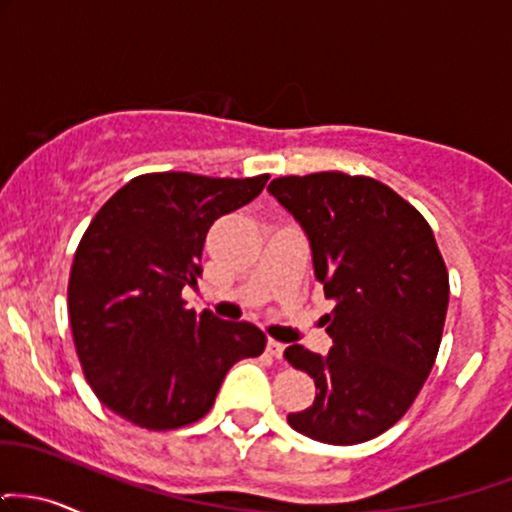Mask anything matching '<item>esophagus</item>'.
Segmentation results:
<instances>
[{
  "label": "esophagus",
  "mask_w": 512,
  "mask_h": 512,
  "mask_svg": "<svg viewBox=\"0 0 512 512\" xmlns=\"http://www.w3.org/2000/svg\"><path fill=\"white\" fill-rule=\"evenodd\" d=\"M283 350H286V346H283V343L274 341V338H269V341H267V353H269V355L281 357V355H283Z\"/></svg>",
  "instance_id": "34e87169"
}]
</instances>
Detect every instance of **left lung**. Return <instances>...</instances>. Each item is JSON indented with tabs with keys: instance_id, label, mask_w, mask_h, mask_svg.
<instances>
[{
	"instance_id": "obj_1",
	"label": "left lung",
	"mask_w": 512,
	"mask_h": 512,
	"mask_svg": "<svg viewBox=\"0 0 512 512\" xmlns=\"http://www.w3.org/2000/svg\"><path fill=\"white\" fill-rule=\"evenodd\" d=\"M267 190L303 226L317 281L336 303L326 315L329 353L298 343L283 353L317 386L315 403L288 424L334 446L374 439L408 412L439 353L448 272L434 233L369 176H281Z\"/></svg>"
}]
</instances>
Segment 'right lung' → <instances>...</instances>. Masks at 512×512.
Listing matches in <instances>:
<instances>
[{"instance_id":"right-lung-1","label":"right lung","mask_w":512,"mask_h":512,"mask_svg":"<svg viewBox=\"0 0 512 512\" xmlns=\"http://www.w3.org/2000/svg\"><path fill=\"white\" fill-rule=\"evenodd\" d=\"M267 181L143 174L90 221L73 257L69 319L90 389L123 420L152 432L197 422L226 372L262 355L267 336L255 324L195 315L181 291L202 276L209 226Z\"/></svg>"}]
</instances>
